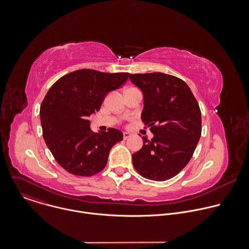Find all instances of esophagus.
Masks as SVG:
<instances>
[{"instance_id": "esophagus-1", "label": "esophagus", "mask_w": 249, "mask_h": 249, "mask_svg": "<svg viewBox=\"0 0 249 249\" xmlns=\"http://www.w3.org/2000/svg\"><path fill=\"white\" fill-rule=\"evenodd\" d=\"M130 136H131V134L128 133V132H124V133H123V139H124V140H127Z\"/></svg>"}]
</instances>
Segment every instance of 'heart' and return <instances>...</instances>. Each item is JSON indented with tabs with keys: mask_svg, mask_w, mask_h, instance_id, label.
Returning a JSON list of instances; mask_svg holds the SVG:
<instances>
[{
	"mask_svg": "<svg viewBox=\"0 0 249 249\" xmlns=\"http://www.w3.org/2000/svg\"><path fill=\"white\" fill-rule=\"evenodd\" d=\"M131 88H133V87H131Z\"/></svg>",
	"mask_w": 249,
	"mask_h": 249,
	"instance_id": "b5f03b06",
	"label": "heart"
}]
</instances>
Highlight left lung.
I'll list each match as a JSON object with an SVG mask.
<instances>
[{
	"instance_id": "left-lung-1",
	"label": "left lung",
	"mask_w": 249,
	"mask_h": 249,
	"mask_svg": "<svg viewBox=\"0 0 249 249\" xmlns=\"http://www.w3.org/2000/svg\"><path fill=\"white\" fill-rule=\"evenodd\" d=\"M143 93L142 120L154 134L133 154V165L143 178L164 181L176 177L190 161L202 134L199 104L180 78L162 72L130 73Z\"/></svg>"
}]
</instances>
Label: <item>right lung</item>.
Masks as SVG:
<instances>
[{"label": "right lung", "instance_id": "right-lung-1", "mask_svg": "<svg viewBox=\"0 0 249 249\" xmlns=\"http://www.w3.org/2000/svg\"><path fill=\"white\" fill-rule=\"evenodd\" d=\"M128 77V72L81 69L65 74L49 88L39 109L42 136L54 159L70 174L91 177L100 173L111 147L123 140L122 132L113 128L92 132L88 116Z\"/></svg>", "mask_w": 249, "mask_h": 249}]
</instances>
